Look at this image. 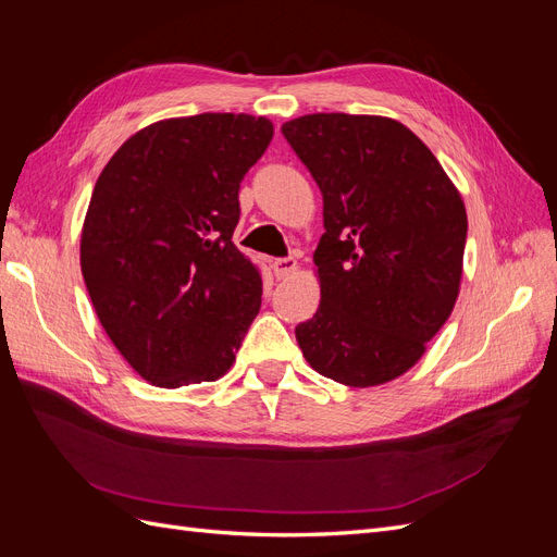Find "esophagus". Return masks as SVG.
I'll list each match as a JSON object with an SVG mask.
<instances>
[{
  "instance_id": "obj_1",
  "label": "esophagus",
  "mask_w": 557,
  "mask_h": 557,
  "mask_svg": "<svg viewBox=\"0 0 557 557\" xmlns=\"http://www.w3.org/2000/svg\"><path fill=\"white\" fill-rule=\"evenodd\" d=\"M272 269H274L276 278H288L297 269V260L295 258H276V260H272Z\"/></svg>"
}]
</instances>
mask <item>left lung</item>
<instances>
[{"label":"left lung","instance_id":"8db88e82","mask_svg":"<svg viewBox=\"0 0 557 557\" xmlns=\"http://www.w3.org/2000/svg\"><path fill=\"white\" fill-rule=\"evenodd\" d=\"M281 132L323 193L320 307L295 327L297 344L336 383L393 381L423 358L458 299L465 201L393 117L311 113Z\"/></svg>","mask_w":557,"mask_h":557}]
</instances>
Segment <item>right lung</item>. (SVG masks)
Instances as JSON below:
<instances>
[{"label":"right lung","instance_id":"obj_1","mask_svg":"<svg viewBox=\"0 0 557 557\" xmlns=\"http://www.w3.org/2000/svg\"><path fill=\"white\" fill-rule=\"evenodd\" d=\"M274 137L267 117L199 113L139 129L99 174L81 232L95 313L158 387L221 379L262 305L234 246L239 185Z\"/></svg>","mask_w":557,"mask_h":557}]
</instances>
